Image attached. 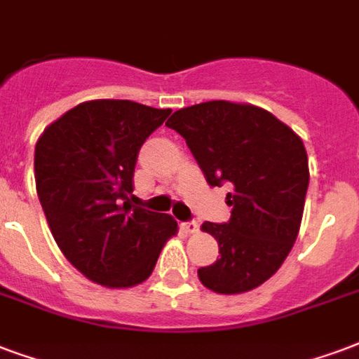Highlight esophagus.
<instances>
[{"instance_id":"1","label":"esophagus","mask_w":359,"mask_h":359,"mask_svg":"<svg viewBox=\"0 0 359 359\" xmlns=\"http://www.w3.org/2000/svg\"><path fill=\"white\" fill-rule=\"evenodd\" d=\"M182 229L185 233L195 234L198 231V221H185V223H182Z\"/></svg>"}]
</instances>
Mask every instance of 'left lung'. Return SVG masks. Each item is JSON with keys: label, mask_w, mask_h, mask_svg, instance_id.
Segmentation results:
<instances>
[{"label": "left lung", "mask_w": 359, "mask_h": 359, "mask_svg": "<svg viewBox=\"0 0 359 359\" xmlns=\"http://www.w3.org/2000/svg\"><path fill=\"white\" fill-rule=\"evenodd\" d=\"M168 128L182 134L212 187L231 183V219L204 221L221 257L198 280L223 295L250 292L271 278L292 252L309 189L303 140L271 111L212 100L174 111Z\"/></svg>", "instance_id": "obj_1"}]
</instances>
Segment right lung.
Listing matches in <instances>:
<instances>
[{
    "label": "right lung",
    "mask_w": 359,
    "mask_h": 359,
    "mask_svg": "<svg viewBox=\"0 0 359 359\" xmlns=\"http://www.w3.org/2000/svg\"><path fill=\"white\" fill-rule=\"evenodd\" d=\"M170 113L130 100H90L37 140L36 189L48 229L66 259L104 287L142 284L177 234L172 215L132 204L140 147Z\"/></svg>",
    "instance_id": "1"
}]
</instances>
